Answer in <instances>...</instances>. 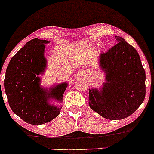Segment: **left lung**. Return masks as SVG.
<instances>
[{"mask_svg": "<svg viewBox=\"0 0 154 154\" xmlns=\"http://www.w3.org/2000/svg\"><path fill=\"white\" fill-rule=\"evenodd\" d=\"M106 53L100 55L106 83L100 93L89 89V105L108 119H122L130 116L142 104L146 96V73L140 58L131 45L121 37Z\"/></svg>", "mask_w": 154, "mask_h": 154, "instance_id": "left-lung-1", "label": "left lung"}]
</instances>
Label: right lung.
<instances>
[{"instance_id": "1", "label": "right lung", "mask_w": 154, "mask_h": 154, "mask_svg": "<svg viewBox=\"0 0 154 154\" xmlns=\"http://www.w3.org/2000/svg\"><path fill=\"white\" fill-rule=\"evenodd\" d=\"M49 41L33 39L11 59L4 79V88L13 112L30 125L49 122L60 114L61 108L48 103L50 98L61 101L67 84L62 83L50 93L40 88L37 77L45 66V44Z\"/></svg>"}]
</instances>
